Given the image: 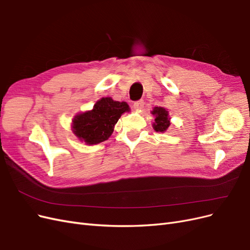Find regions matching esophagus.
Wrapping results in <instances>:
<instances>
[{
	"instance_id": "34e87169",
	"label": "esophagus",
	"mask_w": 250,
	"mask_h": 250,
	"mask_svg": "<svg viewBox=\"0 0 250 250\" xmlns=\"http://www.w3.org/2000/svg\"><path fill=\"white\" fill-rule=\"evenodd\" d=\"M144 107V101L143 100H139V101H136L134 103V108L136 110H141Z\"/></svg>"
}]
</instances>
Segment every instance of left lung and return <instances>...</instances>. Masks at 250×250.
<instances>
[{
    "label": "left lung",
    "mask_w": 250,
    "mask_h": 250,
    "mask_svg": "<svg viewBox=\"0 0 250 250\" xmlns=\"http://www.w3.org/2000/svg\"><path fill=\"white\" fill-rule=\"evenodd\" d=\"M151 114L155 116L154 123L152 125L155 132L164 133L168 130L170 125V117L167 109L164 107H154L151 111Z\"/></svg>",
    "instance_id": "obj_1"
}]
</instances>
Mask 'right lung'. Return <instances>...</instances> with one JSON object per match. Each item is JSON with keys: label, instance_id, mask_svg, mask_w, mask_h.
<instances>
[{"label": "right lung", "instance_id": "add662e5", "mask_svg": "<svg viewBox=\"0 0 250 250\" xmlns=\"http://www.w3.org/2000/svg\"><path fill=\"white\" fill-rule=\"evenodd\" d=\"M130 107L125 102L102 98L90 111L77 114L73 119V133L80 141L88 145L106 141L112 135L114 125L123 113L128 112Z\"/></svg>", "mask_w": 250, "mask_h": 250}]
</instances>
